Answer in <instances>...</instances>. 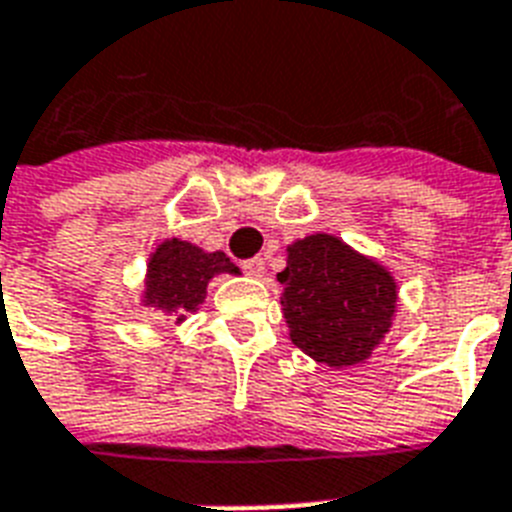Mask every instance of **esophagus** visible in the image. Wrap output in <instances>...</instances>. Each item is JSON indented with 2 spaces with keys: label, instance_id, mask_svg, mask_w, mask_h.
<instances>
[{
  "label": "esophagus",
  "instance_id": "obj_1",
  "mask_svg": "<svg viewBox=\"0 0 512 512\" xmlns=\"http://www.w3.org/2000/svg\"><path fill=\"white\" fill-rule=\"evenodd\" d=\"M244 271L249 273V276H255V279H260L265 273V260L263 257H252V260H244Z\"/></svg>",
  "mask_w": 512,
  "mask_h": 512
}]
</instances>
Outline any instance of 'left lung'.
<instances>
[{"mask_svg":"<svg viewBox=\"0 0 512 512\" xmlns=\"http://www.w3.org/2000/svg\"><path fill=\"white\" fill-rule=\"evenodd\" d=\"M281 313L289 340L319 364H366L388 337L398 308L393 273L332 233H311L287 247Z\"/></svg>","mask_w":512,"mask_h":512,"instance_id":"1","label":"left lung"}]
</instances>
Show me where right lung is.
<instances>
[{
  "label": "right lung",
  "instance_id": "add662e5",
  "mask_svg": "<svg viewBox=\"0 0 512 512\" xmlns=\"http://www.w3.org/2000/svg\"><path fill=\"white\" fill-rule=\"evenodd\" d=\"M220 273H239L225 252H204L191 241L164 239L148 257L140 303L162 316L185 321V313L199 311L207 284Z\"/></svg>",
  "mask_w": 512,
  "mask_h": 512
}]
</instances>
